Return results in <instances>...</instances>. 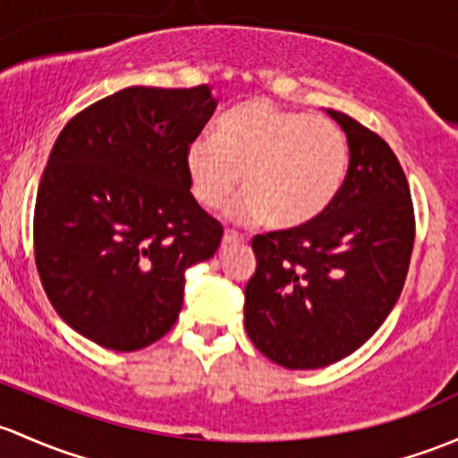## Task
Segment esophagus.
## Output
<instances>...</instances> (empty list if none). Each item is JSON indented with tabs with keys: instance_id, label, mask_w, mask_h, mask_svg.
I'll return each instance as SVG.
<instances>
[{
	"instance_id": "34e87169",
	"label": "esophagus",
	"mask_w": 458,
	"mask_h": 458,
	"mask_svg": "<svg viewBox=\"0 0 458 458\" xmlns=\"http://www.w3.org/2000/svg\"><path fill=\"white\" fill-rule=\"evenodd\" d=\"M245 237L242 233H237V230H225L224 233V245H233V243H243Z\"/></svg>"
}]
</instances>
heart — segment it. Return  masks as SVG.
<instances>
[{
    "label": "heart",
    "mask_w": 458,
    "mask_h": 458,
    "mask_svg": "<svg viewBox=\"0 0 458 458\" xmlns=\"http://www.w3.org/2000/svg\"><path fill=\"white\" fill-rule=\"evenodd\" d=\"M349 168L343 129L263 98L245 100L219 120L216 138L201 133L186 148L191 191L204 208H219L239 184L237 219L263 216L293 228L318 216L338 195Z\"/></svg>",
    "instance_id": "b5f03b06"
}]
</instances>
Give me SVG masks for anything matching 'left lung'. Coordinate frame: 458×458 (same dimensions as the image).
I'll list each match as a JSON object with an SVG mask.
<instances>
[{
	"mask_svg": "<svg viewBox=\"0 0 458 458\" xmlns=\"http://www.w3.org/2000/svg\"><path fill=\"white\" fill-rule=\"evenodd\" d=\"M349 168L335 199L311 221L252 239L245 331L285 369H320L360 349L397 302L415 243V208L386 140L351 115Z\"/></svg>",
	"mask_w": 458,
	"mask_h": 458,
	"instance_id": "8db88e82",
	"label": "left lung"
}]
</instances>
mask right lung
<instances>
[{
  "label": "right lung",
  "mask_w": 458,
  "mask_h": 458,
  "mask_svg": "<svg viewBox=\"0 0 458 458\" xmlns=\"http://www.w3.org/2000/svg\"><path fill=\"white\" fill-rule=\"evenodd\" d=\"M215 107L208 85L127 88L56 138L37 191L35 263L55 310L91 343L138 351L160 340L180 316L186 267L219 248L224 225L186 173Z\"/></svg>",
  "instance_id": "1"
}]
</instances>
